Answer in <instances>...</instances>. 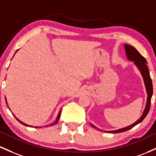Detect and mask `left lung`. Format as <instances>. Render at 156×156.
Wrapping results in <instances>:
<instances>
[{
	"label": "left lung",
	"mask_w": 156,
	"mask_h": 156,
	"mask_svg": "<svg viewBox=\"0 0 156 156\" xmlns=\"http://www.w3.org/2000/svg\"><path fill=\"white\" fill-rule=\"evenodd\" d=\"M125 48L127 59H128L129 60L133 61L134 64L137 66L138 69H139L140 72L141 73V75H142L143 79H144L145 87H146L147 94V105L146 107H145L144 113H143L142 116L140 117L139 119H138L135 123L128 126V127H124V128L122 129H119V130H116L108 131V133H118L125 132V131H127L130 130L131 128H133L135 126L137 125L138 124H139L140 122H142L145 117L147 116L149 111H150V104H151V98L152 96H153V83H152V80L151 78H150V72H149L148 68L147 66V60L145 59L144 57L134 48V47L131 46L130 45L125 44ZM90 125H91V124H90ZM91 125L92 127H94L95 129L99 130V129L97 128L95 126H94L93 125Z\"/></svg>",
	"instance_id": "left-lung-1"
}]
</instances>
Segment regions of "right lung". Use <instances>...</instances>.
I'll return each instance as SVG.
<instances>
[{"mask_svg":"<svg viewBox=\"0 0 156 156\" xmlns=\"http://www.w3.org/2000/svg\"><path fill=\"white\" fill-rule=\"evenodd\" d=\"M60 114H61V111L59 112V114H58V116H57V119H56V121H55V123H53V124H51V125H50L51 126V125H55V124H57V122H58V121H59V116H60ZM15 118H16V117H15ZM17 121H19V122H20V123H21V124H23V125L28 126V127H30V126H29V125H26V124L23 123L22 122H20V121L17 119Z\"/></svg>","mask_w":156,"mask_h":156,"instance_id":"obj_1","label":"right lung"}]
</instances>
